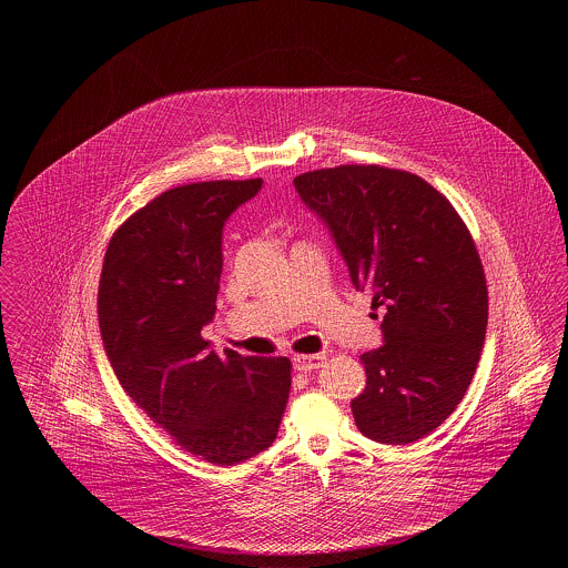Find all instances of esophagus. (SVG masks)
Returning <instances> with one entry per match:
<instances>
[{
  "label": "esophagus",
  "mask_w": 568,
  "mask_h": 568,
  "mask_svg": "<svg viewBox=\"0 0 568 568\" xmlns=\"http://www.w3.org/2000/svg\"><path fill=\"white\" fill-rule=\"evenodd\" d=\"M325 354H302V356H295L293 358V365H295V369L297 372H304V374H308V372H315V369H320L322 365H324Z\"/></svg>",
  "instance_id": "obj_1"
}]
</instances>
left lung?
Returning <instances> with one entry per match:
<instances>
[{
  "mask_svg": "<svg viewBox=\"0 0 568 568\" xmlns=\"http://www.w3.org/2000/svg\"><path fill=\"white\" fill-rule=\"evenodd\" d=\"M293 183L352 284L385 313V345L361 356L367 387L352 400L356 426L381 444H410L457 408L481 358L487 286L475 241L450 201L406 170L352 163Z\"/></svg>",
  "mask_w": 568,
  "mask_h": 568,
  "instance_id": "left-lung-1",
  "label": "left lung"
}]
</instances>
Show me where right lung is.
Segmentation results:
<instances>
[{"label":"right lung","instance_id":"1","mask_svg":"<svg viewBox=\"0 0 568 568\" xmlns=\"http://www.w3.org/2000/svg\"><path fill=\"white\" fill-rule=\"evenodd\" d=\"M262 179L203 181L162 192L109 241L98 320L111 367L146 415L181 448L216 466L266 450L288 392L286 356L210 349L223 227Z\"/></svg>","mask_w":568,"mask_h":568}]
</instances>
